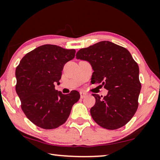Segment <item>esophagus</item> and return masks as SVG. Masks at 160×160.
<instances>
[{
  "mask_svg": "<svg viewBox=\"0 0 160 160\" xmlns=\"http://www.w3.org/2000/svg\"><path fill=\"white\" fill-rule=\"evenodd\" d=\"M80 96L81 98H84L87 96V93L84 92H80Z\"/></svg>",
  "mask_w": 160,
  "mask_h": 160,
  "instance_id": "34e87169",
  "label": "esophagus"
}]
</instances>
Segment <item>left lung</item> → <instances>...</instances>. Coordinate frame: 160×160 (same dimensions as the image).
<instances>
[{"mask_svg": "<svg viewBox=\"0 0 160 160\" xmlns=\"http://www.w3.org/2000/svg\"><path fill=\"white\" fill-rule=\"evenodd\" d=\"M76 57L91 64V82L100 83L108 90L104 97L92 94L95 104L90 113L94 121L108 130L125 125L136 112L141 89L138 65L130 52L104 41L81 49Z\"/></svg>", "mask_w": 160, "mask_h": 160, "instance_id": "left-lung-1", "label": "left lung"}]
</instances>
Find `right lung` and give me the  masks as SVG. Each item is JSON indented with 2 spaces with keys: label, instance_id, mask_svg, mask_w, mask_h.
Listing matches in <instances>:
<instances>
[{
  "label": "right lung",
  "instance_id": "right-lung-1",
  "mask_svg": "<svg viewBox=\"0 0 160 160\" xmlns=\"http://www.w3.org/2000/svg\"><path fill=\"white\" fill-rule=\"evenodd\" d=\"M75 53V49L42 45L26 54L17 67L15 88L22 110L39 128L51 130L62 125L79 100L78 91L63 95L54 88L55 83L60 84L65 64L73 60Z\"/></svg>",
  "mask_w": 160,
  "mask_h": 160
}]
</instances>
